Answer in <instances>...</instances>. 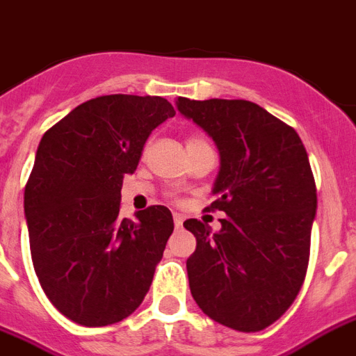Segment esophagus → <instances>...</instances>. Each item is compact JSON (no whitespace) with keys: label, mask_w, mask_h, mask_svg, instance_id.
I'll return each mask as SVG.
<instances>
[{"label":"esophagus","mask_w":356,"mask_h":356,"mask_svg":"<svg viewBox=\"0 0 356 356\" xmlns=\"http://www.w3.org/2000/svg\"><path fill=\"white\" fill-rule=\"evenodd\" d=\"M183 216L181 213H173V223H175V228H181L183 227Z\"/></svg>","instance_id":"esophagus-1"}]
</instances>
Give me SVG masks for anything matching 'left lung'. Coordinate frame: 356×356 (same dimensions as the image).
Wrapping results in <instances>:
<instances>
[{
    "label": "left lung",
    "mask_w": 356,
    "mask_h": 356,
    "mask_svg": "<svg viewBox=\"0 0 356 356\" xmlns=\"http://www.w3.org/2000/svg\"><path fill=\"white\" fill-rule=\"evenodd\" d=\"M179 113L219 152L216 195L221 230L186 219L195 252L186 259L190 291L207 316L256 333L282 316L305 280L316 186L302 138L248 100H175Z\"/></svg>",
    "instance_id": "obj_1"
}]
</instances>
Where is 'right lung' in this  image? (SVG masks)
<instances>
[{
    "mask_svg": "<svg viewBox=\"0 0 356 356\" xmlns=\"http://www.w3.org/2000/svg\"><path fill=\"white\" fill-rule=\"evenodd\" d=\"M173 115L166 98L106 95L40 140L23 197L31 256L43 293L80 325L120 322L149 291L172 212L157 204L120 218V190L153 129Z\"/></svg>",
    "mask_w": 356,
    "mask_h": 356,
    "instance_id": "add662e5",
    "label": "right lung"
}]
</instances>
